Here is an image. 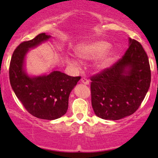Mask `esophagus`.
Returning <instances> with one entry per match:
<instances>
[{
  "label": "esophagus",
  "mask_w": 158,
  "mask_h": 158,
  "mask_svg": "<svg viewBox=\"0 0 158 158\" xmlns=\"http://www.w3.org/2000/svg\"><path fill=\"white\" fill-rule=\"evenodd\" d=\"M81 82L83 83V84H85V85H88L90 83V81H89V80H88V79H87L85 77H82L81 79Z\"/></svg>",
  "instance_id": "1"
}]
</instances>
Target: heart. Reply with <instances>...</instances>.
Returning a JSON list of instances; mask_svg holds the SVG:
<instances>
[{
  "mask_svg": "<svg viewBox=\"0 0 158 158\" xmlns=\"http://www.w3.org/2000/svg\"><path fill=\"white\" fill-rule=\"evenodd\" d=\"M109 48V44L106 41H98L89 44L81 45L77 48V55L82 59H92L98 58L96 62V68L98 70H104L110 66L114 60L113 51H106Z\"/></svg>",
  "mask_w": 158,
  "mask_h": 158,
  "instance_id": "obj_1",
  "label": "heart"
}]
</instances>
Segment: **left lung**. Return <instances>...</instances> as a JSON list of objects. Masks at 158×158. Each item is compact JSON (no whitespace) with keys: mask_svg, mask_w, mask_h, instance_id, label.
<instances>
[{"mask_svg":"<svg viewBox=\"0 0 158 158\" xmlns=\"http://www.w3.org/2000/svg\"><path fill=\"white\" fill-rule=\"evenodd\" d=\"M129 47L117 62L90 77L91 104L99 118L117 120L140 106L151 83V69L139 42L129 39Z\"/></svg>","mask_w":158,"mask_h":158,"instance_id":"8db88e82","label":"left lung"}]
</instances>
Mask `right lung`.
Instances as JSON below:
<instances>
[{
	"label": "right lung",
	"instance_id": "1",
	"mask_svg": "<svg viewBox=\"0 0 158 158\" xmlns=\"http://www.w3.org/2000/svg\"><path fill=\"white\" fill-rule=\"evenodd\" d=\"M49 38L50 35L40 33L21 43L11 58L9 74L11 86L25 109L37 118L52 120L66 114L69 95L81 77H70L60 71L37 77L27 76L23 68L25 55L29 49Z\"/></svg>",
	"mask_w": 158,
	"mask_h": 158
}]
</instances>
